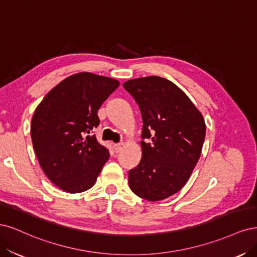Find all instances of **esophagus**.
I'll use <instances>...</instances> for the list:
<instances>
[{"instance_id": "1", "label": "esophagus", "mask_w": 257, "mask_h": 257, "mask_svg": "<svg viewBox=\"0 0 257 257\" xmlns=\"http://www.w3.org/2000/svg\"><path fill=\"white\" fill-rule=\"evenodd\" d=\"M123 147H125V144H123V143H117V144H114L113 145V148H114L115 153L120 152Z\"/></svg>"}]
</instances>
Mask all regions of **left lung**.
I'll use <instances>...</instances> for the list:
<instances>
[{
    "label": "left lung",
    "instance_id": "left-lung-1",
    "mask_svg": "<svg viewBox=\"0 0 257 257\" xmlns=\"http://www.w3.org/2000/svg\"><path fill=\"white\" fill-rule=\"evenodd\" d=\"M135 98L143 127L142 158L128 173L132 192L147 201L177 193L191 176L202 153L206 125L202 113L173 82L151 76L122 84Z\"/></svg>",
    "mask_w": 257,
    "mask_h": 257
}]
</instances>
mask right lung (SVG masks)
Returning a JSON list of instances; mask_svg holds the SVG:
<instances>
[{
	"instance_id": "add662e5",
	"label": "right lung",
	"mask_w": 257,
	"mask_h": 257,
	"mask_svg": "<svg viewBox=\"0 0 257 257\" xmlns=\"http://www.w3.org/2000/svg\"><path fill=\"white\" fill-rule=\"evenodd\" d=\"M119 86V81L92 72L71 74L37 105L31 138L40 168L65 192L92 188L109 151L90 131L99 125L97 112Z\"/></svg>"
}]
</instances>
